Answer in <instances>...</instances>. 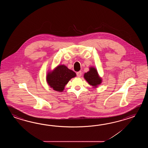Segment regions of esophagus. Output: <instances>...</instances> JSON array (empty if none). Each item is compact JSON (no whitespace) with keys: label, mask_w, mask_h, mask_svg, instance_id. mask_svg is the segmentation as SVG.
<instances>
[{"label":"esophagus","mask_w":148,"mask_h":148,"mask_svg":"<svg viewBox=\"0 0 148 148\" xmlns=\"http://www.w3.org/2000/svg\"><path fill=\"white\" fill-rule=\"evenodd\" d=\"M82 75V71H79L77 73V75L78 77H80Z\"/></svg>","instance_id":"obj_1"}]
</instances>
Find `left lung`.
<instances>
[{
	"label": "left lung",
	"instance_id": "1",
	"mask_svg": "<svg viewBox=\"0 0 148 148\" xmlns=\"http://www.w3.org/2000/svg\"><path fill=\"white\" fill-rule=\"evenodd\" d=\"M84 78L89 85L93 88L97 87L98 85L102 82V79L98 75L97 69L93 66L89 68V71L84 74Z\"/></svg>",
	"mask_w": 148,
	"mask_h": 148
}]
</instances>
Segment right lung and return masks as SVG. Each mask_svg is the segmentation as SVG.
<instances>
[{
  "label": "right lung",
  "instance_id": "right-lung-1",
  "mask_svg": "<svg viewBox=\"0 0 148 148\" xmlns=\"http://www.w3.org/2000/svg\"><path fill=\"white\" fill-rule=\"evenodd\" d=\"M76 73L64 65H59L47 75V84L54 90L62 92L70 80L75 77Z\"/></svg>",
  "mask_w": 148,
  "mask_h": 148
}]
</instances>
